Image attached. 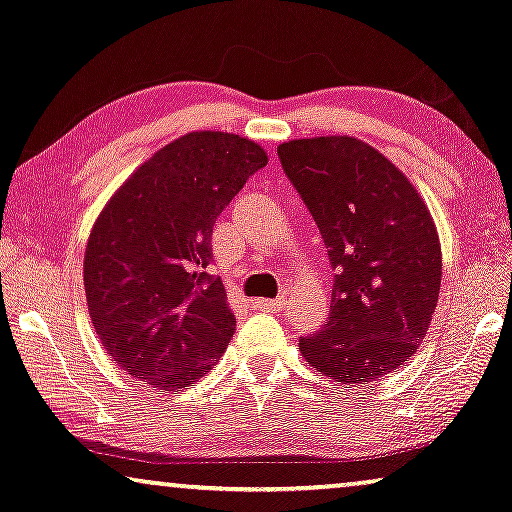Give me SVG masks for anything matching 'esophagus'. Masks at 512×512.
<instances>
[{"instance_id": "obj_1", "label": "esophagus", "mask_w": 512, "mask_h": 512, "mask_svg": "<svg viewBox=\"0 0 512 512\" xmlns=\"http://www.w3.org/2000/svg\"><path fill=\"white\" fill-rule=\"evenodd\" d=\"M283 299H257L255 306L260 311H281L283 309Z\"/></svg>"}]
</instances>
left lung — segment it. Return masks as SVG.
Returning <instances> with one entry per match:
<instances>
[{"mask_svg": "<svg viewBox=\"0 0 512 512\" xmlns=\"http://www.w3.org/2000/svg\"><path fill=\"white\" fill-rule=\"evenodd\" d=\"M278 159L335 269L330 318L299 339V351L349 388L377 381L414 356L438 304L442 252L433 217L405 173L363 140H290Z\"/></svg>", "mask_w": 512, "mask_h": 512, "instance_id": "left-lung-1", "label": "left lung"}]
</instances>
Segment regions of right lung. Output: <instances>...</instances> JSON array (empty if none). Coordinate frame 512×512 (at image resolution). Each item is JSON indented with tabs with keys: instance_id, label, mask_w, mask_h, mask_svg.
I'll use <instances>...</instances> for the list:
<instances>
[{
	"instance_id": "obj_1",
	"label": "right lung",
	"mask_w": 512,
	"mask_h": 512,
	"mask_svg": "<svg viewBox=\"0 0 512 512\" xmlns=\"http://www.w3.org/2000/svg\"><path fill=\"white\" fill-rule=\"evenodd\" d=\"M267 152L220 131L187 133L117 189L93 224L84 288L95 335L131 377L185 388L234 337L236 318L210 276L213 227Z\"/></svg>"
}]
</instances>
